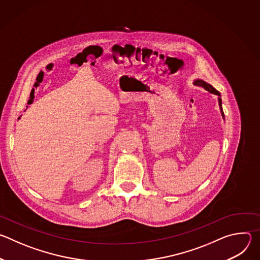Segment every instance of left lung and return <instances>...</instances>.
Masks as SVG:
<instances>
[{"mask_svg": "<svg viewBox=\"0 0 260 260\" xmlns=\"http://www.w3.org/2000/svg\"><path fill=\"white\" fill-rule=\"evenodd\" d=\"M193 83H194L196 85H199V86L204 87V88H205L206 90H208L209 92L218 95V103H219V107H220V111H221V115H222V117H223V119H224V113H223V111H222V101H221V94H220V92H219L218 90H216L211 84H209L208 82H206V81H204V80H202V79H196Z\"/></svg>", "mask_w": 260, "mask_h": 260, "instance_id": "8db88e82", "label": "left lung"}]
</instances>
